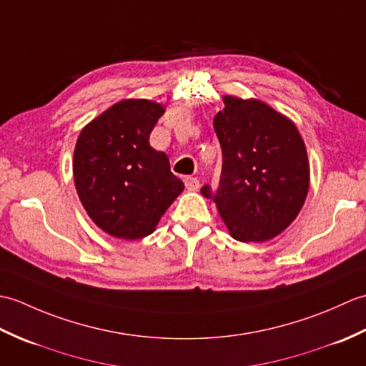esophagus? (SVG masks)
I'll list each match as a JSON object with an SVG mask.
<instances>
[{
	"label": "esophagus",
	"instance_id": "34e87169",
	"mask_svg": "<svg viewBox=\"0 0 366 366\" xmlns=\"http://www.w3.org/2000/svg\"><path fill=\"white\" fill-rule=\"evenodd\" d=\"M184 184H185V187H187V190H190V192H195L199 189V181L197 177H192V176L185 177Z\"/></svg>",
	"mask_w": 366,
	"mask_h": 366
}]
</instances>
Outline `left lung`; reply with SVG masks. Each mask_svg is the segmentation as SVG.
I'll list each match as a JSON object with an SVG mask.
<instances>
[{
  "instance_id": "left-lung-1",
  "label": "left lung",
  "mask_w": 366,
  "mask_h": 366,
  "mask_svg": "<svg viewBox=\"0 0 366 366\" xmlns=\"http://www.w3.org/2000/svg\"><path fill=\"white\" fill-rule=\"evenodd\" d=\"M214 118L222 147L219 187L203 185L231 236L264 242L280 234L305 203L310 168L294 124L259 100L224 96Z\"/></svg>"
}]
</instances>
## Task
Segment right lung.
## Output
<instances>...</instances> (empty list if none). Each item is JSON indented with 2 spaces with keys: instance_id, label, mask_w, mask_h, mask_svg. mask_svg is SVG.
<instances>
[{
  "instance_id": "obj_1",
  "label": "right lung",
  "mask_w": 366,
  "mask_h": 366,
  "mask_svg": "<svg viewBox=\"0 0 366 366\" xmlns=\"http://www.w3.org/2000/svg\"><path fill=\"white\" fill-rule=\"evenodd\" d=\"M162 105L122 100L81 130L74 152V181L83 207L99 228L121 239L154 231L184 190L167 154L152 149L149 135Z\"/></svg>"
}]
</instances>
